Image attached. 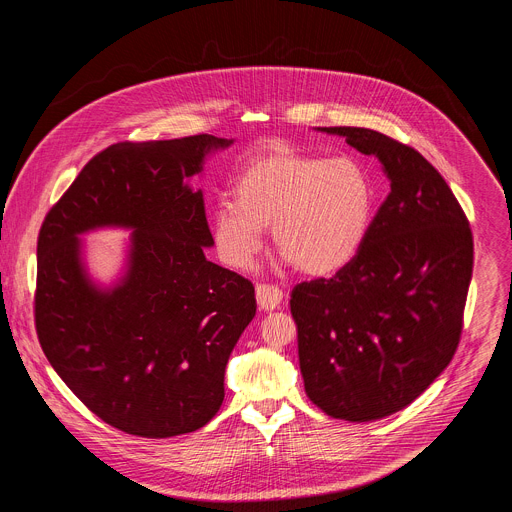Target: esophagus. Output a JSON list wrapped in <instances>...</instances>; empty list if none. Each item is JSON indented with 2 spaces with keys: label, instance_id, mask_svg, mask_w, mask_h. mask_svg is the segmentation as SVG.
Masks as SVG:
<instances>
[{
  "label": "esophagus",
  "instance_id": "esophagus-1",
  "mask_svg": "<svg viewBox=\"0 0 512 512\" xmlns=\"http://www.w3.org/2000/svg\"><path fill=\"white\" fill-rule=\"evenodd\" d=\"M255 298H257V304L263 312H271V310L279 308V304L283 300V291L277 285L259 283L255 287Z\"/></svg>",
  "mask_w": 512,
  "mask_h": 512
}]
</instances>
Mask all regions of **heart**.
I'll list each match as a JSON object with an SVG mask.
<instances>
[{
    "instance_id": "obj_1",
    "label": "heart",
    "mask_w": 512,
    "mask_h": 512,
    "mask_svg": "<svg viewBox=\"0 0 512 512\" xmlns=\"http://www.w3.org/2000/svg\"><path fill=\"white\" fill-rule=\"evenodd\" d=\"M375 214L377 184L360 160L273 148L237 174L233 202L210 212V233L233 269L253 265L271 227L275 249L300 271L332 275L360 253Z\"/></svg>"
}]
</instances>
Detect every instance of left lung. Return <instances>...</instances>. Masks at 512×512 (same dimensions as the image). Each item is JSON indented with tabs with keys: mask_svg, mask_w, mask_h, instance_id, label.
<instances>
[{
	"mask_svg": "<svg viewBox=\"0 0 512 512\" xmlns=\"http://www.w3.org/2000/svg\"><path fill=\"white\" fill-rule=\"evenodd\" d=\"M375 156L391 184L360 253L291 291L306 395L334 419L375 421L413 403L450 364L474 243L446 180L419 152L364 127H316Z\"/></svg>",
	"mask_w": 512,
	"mask_h": 512,
	"instance_id": "8db88e82",
	"label": "left lung"
}]
</instances>
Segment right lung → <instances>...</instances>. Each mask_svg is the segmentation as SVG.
<instances>
[{
  "label": "right lung",
  "instance_id": "obj_1",
  "mask_svg": "<svg viewBox=\"0 0 512 512\" xmlns=\"http://www.w3.org/2000/svg\"><path fill=\"white\" fill-rule=\"evenodd\" d=\"M233 139L192 135L115 143L48 212L38 237L36 332L58 377L105 423L139 437L206 425L225 369L255 316L251 281L206 259L214 245L190 180ZM127 230L107 284L84 237Z\"/></svg>",
  "mask_w": 512,
  "mask_h": 512
}]
</instances>
